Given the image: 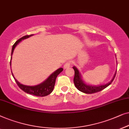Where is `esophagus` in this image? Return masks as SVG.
I'll return each mask as SVG.
<instances>
[{
  "mask_svg": "<svg viewBox=\"0 0 129 129\" xmlns=\"http://www.w3.org/2000/svg\"><path fill=\"white\" fill-rule=\"evenodd\" d=\"M71 62H67L64 65V69H67V68H68L69 67H71Z\"/></svg>",
  "mask_w": 129,
  "mask_h": 129,
  "instance_id": "34e87169",
  "label": "esophagus"
}]
</instances>
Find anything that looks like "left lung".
Masks as SVG:
<instances>
[{"label":"left lung","instance_id":"obj_1","mask_svg":"<svg viewBox=\"0 0 129 129\" xmlns=\"http://www.w3.org/2000/svg\"><path fill=\"white\" fill-rule=\"evenodd\" d=\"M73 69L75 71V75H74V82L75 84V86L79 91L83 92L85 93H96V92H99L101 90L104 89L105 88H106V87H108L109 85L111 84V83L113 82L114 78H115L116 74V72H115V75H114L113 78L112 79V80L109 81L106 84H103L98 85V86H93V85H87L85 83L82 79V77H81V73L79 72V70H78L77 67L74 66Z\"/></svg>","mask_w":129,"mask_h":129}]
</instances>
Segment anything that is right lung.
Masks as SVG:
<instances>
[{
	"instance_id": "add662e5",
	"label": "right lung",
	"mask_w": 129,
	"mask_h": 129,
	"mask_svg": "<svg viewBox=\"0 0 129 129\" xmlns=\"http://www.w3.org/2000/svg\"><path fill=\"white\" fill-rule=\"evenodd\" d=\"M33 36V34H31V35H27L23 36L20 39L16 41V42L14 43L13 46L12 47V53H11V56H12L14 50L15 48V47L17 46V44L20 42V41L22 40H24L29 38L31 36ZM12 58L11 57V59H10V67H11V61H12ZM63 71L62 68H58V70L55 71V72H54L53 73L51 74V75L49 76L46 80H45L44 82L42 83H40V84L37 85H35V86H28V85H24L21 84V83H20L19 81H18L17 79H16L15 78H14L13 74L12 72V76L13 77L14 80H15L16 82L17 83V84L20 88L21 89V90H23V91L26 92L27 93L30 94V95H33L34 96H47L49 94H50L52 92V90L54 89V85H55V79L57 78V76L60 74Z\"/></svg>"
}]
</instances>
